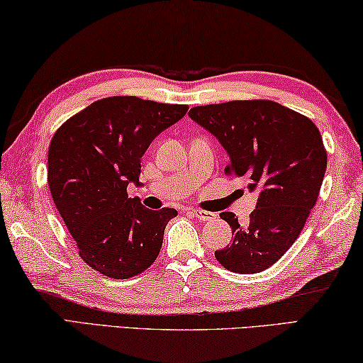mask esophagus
<instances>
[{
  "mask_svg": "<svg viewBox=\"0 0 363 363\" xmlns=\"http://www.w3.org/2000/svg\"><path fill=\"white\" fill-rule=\"evenodd\" d=\"M188 212L201 221H213L215 218H217V215H215V213L207 212V211H201V208H189Z\"/></svg>",
  "mask_w": 363,
  "mask_h": 363,
  "instance_id": "34e87169",
  "label": "esophagus"
}]
</instances>
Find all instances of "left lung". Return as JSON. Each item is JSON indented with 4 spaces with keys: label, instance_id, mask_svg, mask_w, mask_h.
<instances>
[{
    "label": "left lung",
    "instance_id": "1",
    "mask_svg": "<svg viewBox=\"0 0 363 363\" xmlns=\"http://www.w3.org/2000/svg\"><path fill=\"white\" fill-rule=\"evenodd\" d=\"M189 118L218 140L230 156L226 174L249 182L257 208L240 225L223 212L233 242L215 252L239 274L268 269L300 236L327 170L320 132L309 118L271 100H234L194 106Z\"/></svg>",
    "mask_w": 363,
    "mask_h": 363
}]
</instances>
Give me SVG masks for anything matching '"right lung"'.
<instances>
[{"mask_svg":"<svg viewBox=\"0 0 363 363\" xmlns=\"http://www.w3.org/2000/svg\"><path fill=\"white\" fill-rule=\"evenodd\" d=\"M188 111L138 97L94 101L54 133L48 182L79 257L111 279H129L155 263L175 208L150 211L127 186L138 180L142 156L159 133Z\"/></svg>","mask_w":363,"mask_h":363,"instance_id":"add662e5","label":"right lung"}]
</instances>
